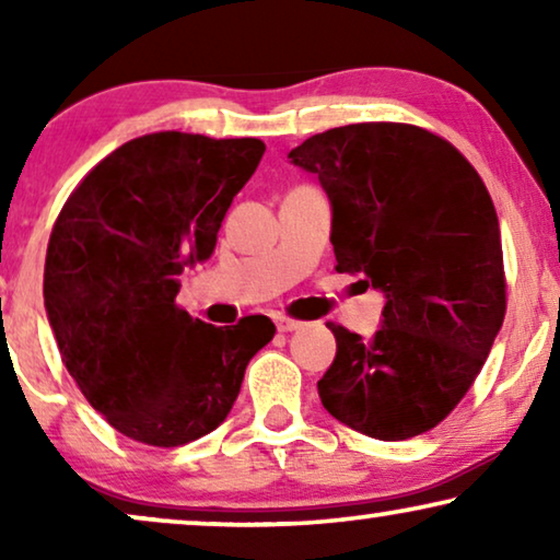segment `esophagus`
I'll return each instance as SVG.
<instances>
[{"instance_id":"1","label":"esophagus","mask_w":560,"mask_h":560,"mask_svg":"<svg viewBox=\"0 0 560 560\" xmlns=\"http://www.w3.org/2000/svg\"><path fill=\"white\" fill-rule=\"evenodd\" d=\"M275 326H278V331H295V328L303 326V320L290 318L285 313H280V316H275Z\"/></svg>"}]
</instances>
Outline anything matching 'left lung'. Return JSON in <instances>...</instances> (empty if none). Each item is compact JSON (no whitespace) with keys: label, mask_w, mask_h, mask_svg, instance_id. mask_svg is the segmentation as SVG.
I'll return each mask as SVG.
<instances>
[{"label":"left lung","mask_w":560,"mask_h":560,"mask_svg":"<svg viewBox=\"0 0 560 560\" xmlns=\"http://www.w3.org/2000/svg\"><path fill=\"white\" fill-rule=\"evenodd\" d=\"M290 160L331 198L336 270L387 295L370 341L339 324L318 397L380 441L431 431L464 400L508 311L500 221L474 165L402 121L313 135Z\"/></svg>","instance_id":"left-lung-1"}]
</instances>
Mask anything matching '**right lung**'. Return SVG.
<instances>
[{"label": "right lung", "mask_w": 560, "mask_h": 560, "mask_svg": "<svg viewBox=\"0 0 560 560\" xmlns=\"http://www.w3.org/2000/svg\"><path fill=\"white\" fill-rule=\"evenodd\" d=\"M262 155L257 137H137L83 175L52 224L43 295L60 359L127 439L173 448L211 433L272 341L267 316L217 328L175 303Z\"/></svg>", "instance_id": "1"}]
</instances>
